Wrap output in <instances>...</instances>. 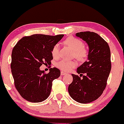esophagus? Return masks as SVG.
<instances>
[{"mask_svg": "<svg viewBox=\"0 0 124 124\" xmlns=\"http://www.w3.org/2000/svg\"><path fill=\"white\" fill-rule=\"evenodd\" d=\"M65 74H66V73H65V72H63V71H62V72H61V76H63V75H65Z\"/></svg>", "mask_w": 124, "mask_h": 124, "instance_id": "esophagus-1", "label": "esophagus"}]
</instances>
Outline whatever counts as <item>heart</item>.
Segmentation results:
<instances>
[{"label":"heart","mask_w":124,"mask_h":124,"mask_svg":"<svg viewBox=\"0 0 124 124\" xmlns=\"http://www.w3.org/2000/svg\"><path fill=\"white\" fill-rule=\"evenodd\" d=\"M64 43L73 49L74 51L73 56L78 60L84 61L87 58L89 51L84 46L83 42L80 39L73 37H69L64 41ZM51 53L53 57H58L59 55V44H56L54 45ZM78 63L76 61H66L65 59L59 61L56 64L58 68L65 72H69L76 67Z\"/></svg>","instance_id":"heart-1"}]
</instances>
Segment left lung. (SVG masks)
I'll list each match as a JSON object with an SVG mask.
<instances>
[{
  "mask_svg": "<svg viewBox=\"0 0 124 124\" xmlns=\"http://www.w3.org/2000/svg\"><path fill=\"white\" fill-rule=\"evenodd\" d=\"M76 35L89 45L88 61L77 69L80 77L72 74L73 81L69 85L68 92L77 102L89 103L97 99L107 86L111 69L110 49L107 42L96 32L85 31Z\"/></svg>",
  "mask_w": 124,
  "mask_h": 124,
  "instance_id": "left-lung-1",
  "label": "left lung"
}]
</instances>
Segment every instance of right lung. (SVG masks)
Segmentation results:
<instances>
[{
    "mask_svg": "<svg viewBox=\"0 0 124 124\" xmlns=\"http://www.w3.org/2000/svg\"><path fill=\"white\" fill-rule=\"evenodd\" d=\"M63 35L25 36L14 46L10 66L15 86L21 96L28 101L39 103L46 100L51 93L52 81L60 76L58 68H51L49 73H45L39 67L51 63L52 48Z\"/></svg>",
    "mask_w": 124,
    "mask_h": 124,
    "instance_id": "obj_1",
    "label": "right lung"
}]
</instances>
